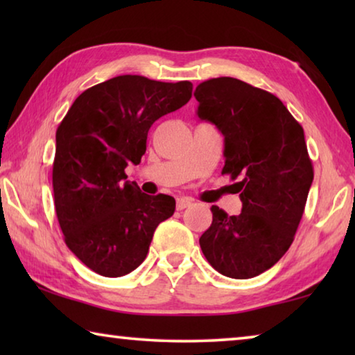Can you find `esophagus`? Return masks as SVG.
Segmentation results:
<instances>
[{
  "label": "esophagus",
  "instance_id": "34e87169",
  "mask_svg": "<svg viewBox=\"0 0 355 355\" xmlns=\"http://www.w3.org/2000/svg\"><path fill=\"white\" fill-rule=\"evenodd\" d=\"M191 203H192V200L188 199V197H178V199H177V209L182 211V209L191 207Z\"/></svg>",
  "mask_w": 355,
  "mask_h": 355
}]
</instances>
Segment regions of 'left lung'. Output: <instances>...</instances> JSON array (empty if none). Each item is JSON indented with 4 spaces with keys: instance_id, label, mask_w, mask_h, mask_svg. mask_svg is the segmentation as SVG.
Wrapping results in <instances>:
<instances>
[{
    "instance_id": "obj_1",
    "label": "left lung",
    "mask_w": 355,
    "mask_h": 355,
    "mask_svg": "<svg viewBox=\"0 0 355 355\" xmlns=\"http://www.w3.org/2000/svg\"><path fill=\"white\" fill-rule=\"evenodd\" d=\"M197 116L224 135L222 173L238 178L241 214L213 205V222L199 243L222 275L252 279L290 249L313 182L304 130L272 95L230 76L196 87Z\"/></svg>"
}]
</instances>
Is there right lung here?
Instances as JSON below:
<instances>
[{
	"label": "right lung",
	"mask_w": 355,
	"mask_h": 355,
	"mask_svg": "<svg viewBox=\"0 0 355 355\" xmlns=\"http://www.w3.org/2000/svg\"><path fill=\"white\" fill-rule=\"evenodd\" d=\"M189 81L139 75L111 78L78 97L56 130L53 192L67 248L103 277H122L148 254L153 233L175 211V199L147 196L128 182L155 120L180 110Z\"/></svg>",
	"instance_id": "obj_1"
}]
</instances>
